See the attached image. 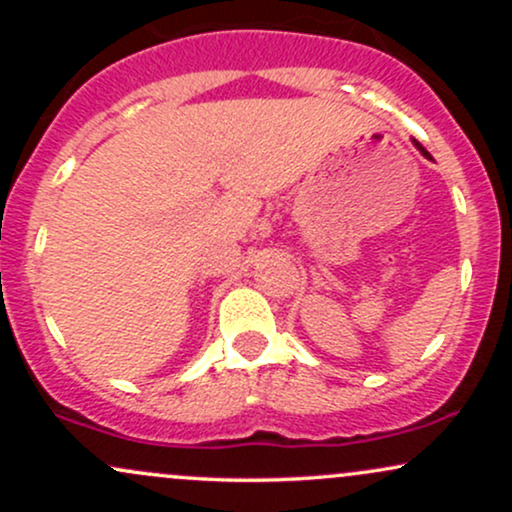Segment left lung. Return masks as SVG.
Returning <instances> with one entry per match:
<instances>
[{"mask_svg":"<svg viewBox=\"0 0 512 512\" xmlns=\"http://www.w3.org/2000/svg\"><path fill=\"white\" fill-rule=\"evenodd\" d=\"M414 146H416V149H419V151H421V154H424L426 158H431V154H428V151H426V149H424V146H421L419 142H416V139H414Z\"/></svg>","mask_w":512,"mask_h":512,"instance_id":"1","label":"left lung"}]
</instances>
